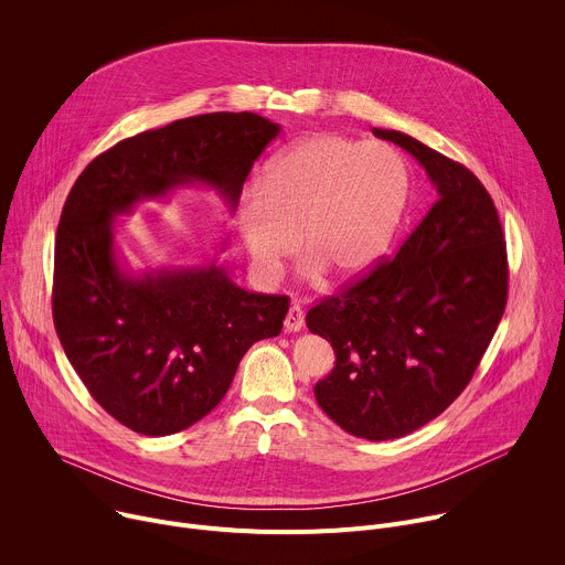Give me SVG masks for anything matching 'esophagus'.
<instances>
[{
    "mask_svg": "<svg viewBox=\"0 0 565 565\" xmlns=\"http://www.w3.org/2000/svg\"><path fill=\"white\" fill-rule=\"evenodd\" d=\"M284 329L288 333H299L303 329V310L299 303H292L286 319H284Z\"/></svg>",
    "mask_w": 565,
    "mask_h": 565,
    "instance_id": "34e87169",
    "label": "esophagus"
}]
</instances>
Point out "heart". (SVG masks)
Segmentation results:
<instances>
[{"mask_svg":"<svg viewBox=\"0 0 565 565\" xmlns=\"http://www.w3.org/2000/svg\"><path fill=\"white\" fill-rule=\"evenodd\" d=\"M407 194L409 172L393 147L319 134L268 160L259 185L238 194L234 223L259 277H275L301 238L308 275L351 281L391 246Z\"/></svg>","mask_w":565,"mask_h":565,"instance_id":"b5f03b06","label":"heart"}]
</instances>
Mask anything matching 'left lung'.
<instances>
[{"instance_id":"8db88e82","label":"left lung","mask_w":565,"mask_h":565,"mask_svg":"<svg viewBox=\"0 0 565 565\" xmlns=\"http://www.w3.org/2000/svg\"><path fill=\"white\" fill-rule=\"evenodd\" d=\"M373 134L418 160L438 201L393 259L317 301L306 327L338 355L317 405L377 443L420 429L469 384L505 312L508 250L492 196L465 166L402 131Z\"/></svg>"}]
</instances>
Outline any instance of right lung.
<instances>
[{"label":"right lung","mask_w":565,"mask_h":565,"mask_svg":"<svg viewBox=\"0 0 565 565\" xmlns=\"http://www.w3.org/2000/svg\"><path fill=\"white\" fill-rule=\"evenodd\" d=\"M279 125L250 111L203 114L125 138L73 183L55 234L53 321L98 405L142 436L207 416L246 351L281 333L286 295L238 288L216 264L127 273L114 221L179 185L216 190L234 210Z\"/></svg>","instance_id":"1"}]
</instances>
